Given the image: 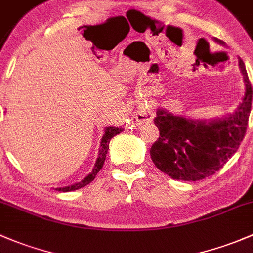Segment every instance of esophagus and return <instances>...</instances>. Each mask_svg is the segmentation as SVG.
Listing matches in <instances>:
<instances>
[{
	"label": "esophagus",
	"mask_w": 253,
	"mask_h": 253,
	"mask_svg": "<svg viewBox=\"0 0 253 253\" xmlns=\"http://www.w3.org/2000/svg\"><path fill=\"white\" fill-rule=\"evenodd\" d=\"M154 119V110L150 106H145V108H142L139 111L135 113L133 116V122L137 125L147 124V122H151Z\"/></svg>",
	"instance_id": "esophagus-1"
}]
</instances>
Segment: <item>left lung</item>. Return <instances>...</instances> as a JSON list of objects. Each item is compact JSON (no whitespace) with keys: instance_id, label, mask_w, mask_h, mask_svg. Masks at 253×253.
I'll list each match as a JSON object with an SVG mask.
<instances>
[{"instance_id":"8db88e82","label":"left lung","mask_w":253,"mask_h":253,"mask_svg":"<svg viewBox=\"0 0 253 253\" xmlns=\"http://www.w3.org/2000/svg\"><path fill=\"white\" fill-rule=\"evenodd\" d=\"M239 66L245 95L233 115L205 122L174 116L165 109L156 111L154 122L160 137L151 147L150 156L165 174L180 180L204 179L219 171L236 153L245 137L252 104V86L241 59Z\"/></svg>"}]
</instances>
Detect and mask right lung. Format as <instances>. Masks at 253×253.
<instances>
[{
    "label": "right lung",
    "instance_id": "obj_1",
    "mask_svg": "<svg viewBox=\"0 0 253 253\" xmlns=\"http://www.w3.org/2000/svg\"><path fill=\"white\" fill-rule=\"evenodd\" d=\"M120 132H122V128H118V127H111V126L108 127V128L105 129L104 135H103L102 142H100L99 156H98L97 162H95V166H94V169H93L92 173H89L86 178H84V179H82L81 182L76 183V184L70 185V187H65V188H57V190H59V191H73V190L81 189V188L86 187L87 184H89V183H91L92 180L94 179L95 175H97L98 172H99L100 169H102L103 165H104L106 154H108L109 143H110V139L113 137H115L116 134H119Z\"/></svg>",
    "mask_w": 253,
    "mask_h": 253
}]
</instances>
